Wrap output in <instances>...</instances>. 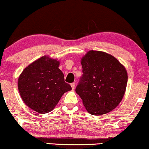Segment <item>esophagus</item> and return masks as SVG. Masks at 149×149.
<instances>
[{
	"label": "esophagus",
	"mask_w": 149,
	"mask_h": 149,
	"mask_svg": "<svg viewBox=\"0 0 149 149\" xmlns=\"http://www.w3.org/2000/svg\"><path fill=\"white\" fill-rule=\"evenodd\" d=\"M70 85H71V87H72V89H74V87H75V83H71V84H70Z\"/></svg>",
	"instance_id": "1"
}]
</instances>
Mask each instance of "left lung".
Returning a JSON list of instances; mask_svg holds the SVG:
<instances>
[{
  "label": "left lung",
  "instance_id": "left-lung-1",
  "mask_svg": "<svg viewBox=\"0 0 149 149\" xmlns=\"http://www.w3.org/2000/svg\"><path fill=\"white\" fill-rule=\"evenodd\" d=\"M83 75L75 91L87 111L101 116L116 108L126 91L128 74L124 66L108 54L91 50L81 59Z\"/></svg>",
  "mask_w": 149,
  "mask_h": 149
}]
</instances>
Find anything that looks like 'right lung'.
<instances>
[{
  "mask_svg": "<svg viewBox=\"0 0 149 149\" xmlns=\"http://www.w3.org/2000/svg\"><path fill=\"white\" fill-rule=\"evenodd\" d=\"M59 62L43 56L29 64L18 80V89L28 107L40 113L53 110L63 94L72 89L64 81Z\"/></svg>",
  "mask_w": 149,
  "mask_h": 149,
  "instance_id": "right-lung-1",
  "label": "right lung"
}]
</instances>
